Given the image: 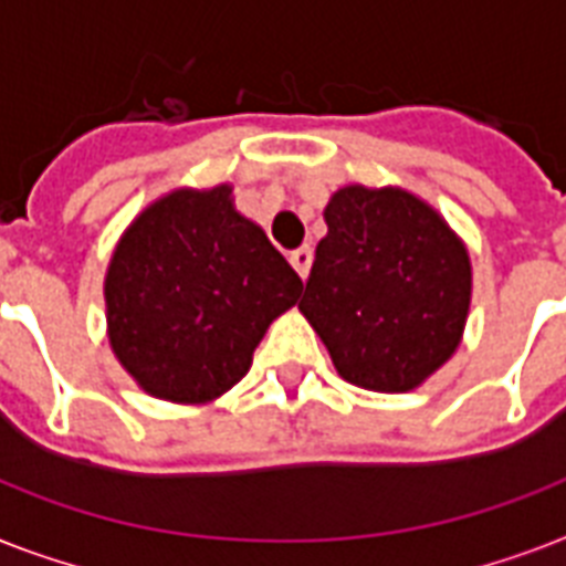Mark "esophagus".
I'll list each match as a JSON object with an SVG mask.
<instances>
[{
	"instance_id": "1",
	"label": "esophagus",
	"mask_w": 566,
	"mask_h": 566,
	"mask_svg": "<svg viewBox=\"0 0 566 566\" xmlns=\"http://www.w3.org/2000/svg\"><path fill=\"white\" fill-rule=\"evenodd\" d=\"M311 261H314V252H311V247H300L291 252V264H293V270L300 273V279H305V275H308Z\"/></svg>"
}]
</instances>
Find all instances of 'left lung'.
I'll use <instances>...</instances> for the list:
<instances>
[{
    "instance_id": "1",
    "label": "left lung",
    "mask_w": 566,
    "mask_h": 566,
    "mask_svg": "<svg viewBox=\"0 0 566 566\" xmlns=\"http://www.w3.org/2000/svg\"><path fill=\"white\" fill-rule=\"evenodd\" d=\"M326 226L300 311L346 381L411 390L449 361L464 332V243L429 205L396 188L337 190Z\"/></svg>"
}]
</instances>
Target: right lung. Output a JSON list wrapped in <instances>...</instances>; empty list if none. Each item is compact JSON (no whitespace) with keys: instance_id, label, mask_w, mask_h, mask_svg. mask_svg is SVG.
I'll list each match as a JSON object with an SVG mask.
<instances>
[{"instance_id":"1","label":"right lung","mask_w":566,"mask_h":566,"mask_svg":"<svg viewBox=\"0 0 566 566\" xmlns=\"http://www.w3.org/2000/svg\"><path fill=\"white\" fill-rule=\"evenodd\" d=\"M302 279L231 188L176 190L123 234L105 279L111 346L146 394L208 402L247 376Z\"/></svg>"}]
</instances>
